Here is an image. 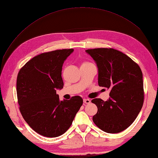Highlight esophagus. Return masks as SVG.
<instances>
[{
    "mask_svg": "<svg viewBox=\"0 0 158 158\" xmlns=\"http://www.w3.org/2000/svg\"><path fill=\"white\" fill-rule=\"evenodd\" d=\"M84 103L85 104H89L90 103V100L89 99H84Z\"/></svg>",
    "mask_w": 158,
    "mask_h": 158,
    "instance_id": "1",
    "label": "esophagus"
}]
</instances>
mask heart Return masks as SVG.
I'll use <instances>...</instances> for the list:
<instances>
[{
    "label": "heart",
    "mask_w": 158,
    "mask_h": 158,
    "mask_svg": "<svg viewBox=\"0 0 158 158\" xmlns=\"http://www.w3.org/2000/svg\"><path fill=\"white\" fill-rule=\"evenodd\" d=\"M88 64V63H84L82 64Z\"/></svg>",
    "instance_id": "heart-1"
}]
</instances>
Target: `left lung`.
Wrapping results in <instances>:
<instances>
[{
  "instance_id": "obj_1",
  "label": "left lung",
  "mask_w": 158,
  "mask_h": 158,
  "mask_svg": "<svg viewBox=\"0 0 158 158\" xmlns=\"http://www.w3.org/2000/svg\"><path fill=\"white\" fill-rule=\"evenodd\" d=\"M98 69V85L110 89L106 102L95 98L97 113L93 121L107 133H118L131 125L143 106L142 70L130 57L114 49L85 50Z\"/></svg>"
}]
</instances>
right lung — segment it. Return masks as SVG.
Segmentation results:
<instances>
[{"label":"right lung","mask_w":158,"mask_h":158,"mask_svg":"<svg viewBox=\"0 0 158 158\" xmlns=\"http://www.w3.org/2000/svg\"><path fill=\"white\" fill-rule=\"evenodd\" d=\"M73 49L56 50L33 57L17 76L18 102L23 118L40 135L59 136L68 130L82 106L76 95L59 100L56 89L63 88L62 67Z\"/></svg>","instance_id":"right-lung-1"}]
</instances>
